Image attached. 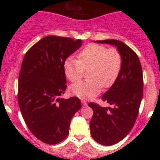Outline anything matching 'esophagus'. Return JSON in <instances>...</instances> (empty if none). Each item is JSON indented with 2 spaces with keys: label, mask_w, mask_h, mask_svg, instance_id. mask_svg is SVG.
<instances>
[{
  "label": "esophagus",
  "mask_w": 160,
  "mask_h": 160,
  "mask_svg": "<svg viewBox=\"0 0 160 160\" xmlns=\"http://www.w3.org/2000/svg\"><path fill=\"white\" fill-rule=\"evenodd\" d=\"M81 103L82 104V106H86V105H87V103H86V101L83 100V99H82V100H81Z\"/></svg>",
  "instance_id": "1"
}]
</instances>
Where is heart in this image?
Here are the masks:
<instances>
[{
    "label": "heart",
    "instance_id": "obj_1",
    "mask_svg": "<svg viewBox=\"0 0 160 160\" xmlns=\"http://www.w3.org/2000/svg\"><path fill=\"white\" fill-rule=\"evenodd\" d=\"M78 60H66L64 69L70 81L76 82L88 70V80L79 81L70 87L71 94L82 99L95 96L103 86L108 88L114 83L122 66V57L115 48L89 44L78 54Z\"/></svg>",
    "mask_w": 160,
    "mask_h": 160
}]
</instances>
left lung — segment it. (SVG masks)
Segmentation results:
<instances>
[{"label": "left lung", "instance_id": "8db88e82", "mask_svg": "<svg viewBox=\"0 0 160 160\" xmlns=\"http://www.w3.org/2000/svg\"><path fill=\"white\" fill-rule=\"evenodd\" d=\"M96 43L115 46L122 57L120 74L102 98L113 107L89 104L93 110L89 124L92 137L98 144L111 146L122 140L136 121L143 97L142 68L136 53L123 42L104 40Z\"/></svg>", "mask_w": 160, "mask_h": 160}]
</instances>
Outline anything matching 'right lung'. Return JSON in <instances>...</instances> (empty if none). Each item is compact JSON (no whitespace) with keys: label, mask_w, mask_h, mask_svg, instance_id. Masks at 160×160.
<instances>
[{"label":"right lung","mask_w":160,"mask_h":160,"mask_svg":"<svg viewBox=\"0 0 160 160\" xmlns=\"http://www.w3.org/2000/svg\"><path fill=\"white\" fill-rule=\"evenodd\" d=\"M81 45V40L47 36L33 45L23 58L18 103L31 132L46 144L63 141L71 119L81 108L78 97L60 98L67 88L65 62Z\"/></svg>","instance_id":"1"}]
</instances>
